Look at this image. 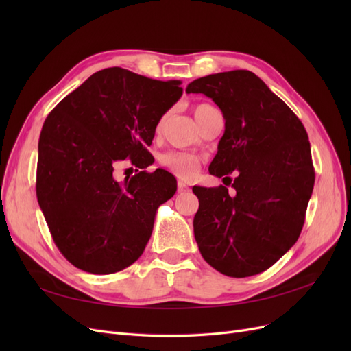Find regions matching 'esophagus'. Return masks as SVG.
Masks as SVG:
<instances>
[{"label": "esophagus", "instance_id": "1", "mask_svg": "<svg viewBox=\"0 0 351 351\" xmlns=\"http://www.w3.org/2000/svg\"><path fill=\"white\" fill-rule=\"evenodd\" d=\"M189 190H190L189 186H186V184L182 183V182L178 183V193H184V192H189Z\"/></svg>", "mask_w": 351, "mask_h": 351}]
</instances>
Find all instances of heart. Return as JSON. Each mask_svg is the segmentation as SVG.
<instances>
[{
  "instance_id": "1",
  "label": "heart",
  "mask_w": 351,
  "mask_h": 351,
  "mask_svg": "<svg viewBox=\"0 0 351 351\" xmlns=\"http://www.w3.org/2000/svg\"><path fill=\"white\" fill-rule=\"evenodd\" d=\"M209 108H212L209 104L195 105V108H193L195 119L197 120L199 117ZM164 120H165V117H162V119L159 120L158 127H156L158 130H161ZM159 161H161V164L165 168H168L169 171H173L177 177L183 178V180H189V178L195 177V174L197 173V169H199V164H200V159L196 155L186 154V152H168V154L162 155Z\"/></svg>"
}]
</instances>
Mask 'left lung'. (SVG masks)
Segmentation results:
<instances>
[{"mask_svg": "<svg viewBox=\"0 0 351 351\" xmlns=\"http://www.w3.org/2000/svg\"><path fill=\"white\" fill-rule=\"evenodd\" d=\"M186 92L206 95L224 115L226 132L209 173L239 171L234 195L228 184L193 187L196 243L218 272L252 277L272 267L300 236L315 183L309 137L299 117L249 70L209 74L189 83Z\"/></svg>", "mask_w": 351, "mask_h": 351, "instance_id": "8db88e82", "label": "left lung"}]
</instances>
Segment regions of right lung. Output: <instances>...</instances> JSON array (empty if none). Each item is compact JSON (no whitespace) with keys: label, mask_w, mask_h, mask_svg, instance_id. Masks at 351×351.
<instances>
[{"label":"right lung","mask_w":351,"mask_h":351,"mask_svg":"<svg viewBox=\"0 0 351 351\" xmlns=\"http://www.w3.org/2000/svg\"><path fill=\"white\" fill-rule=\"evenodd\" d=\"M180 80L121 67L97 71L49 112L38 145L36 196L51 236L74 267L114 274L141 258L159 205L177 190L158 168L117 182L124 161L145 169L161 117L183 95Z\"/></svg>","instance_id":"1"}]
</instances>
